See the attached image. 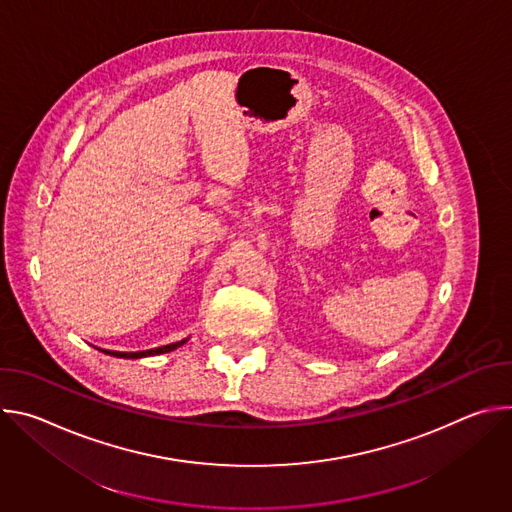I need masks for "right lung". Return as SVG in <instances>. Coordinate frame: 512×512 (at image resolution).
<instances>
[{"instance_id":"1","label":"right lung","mask_w":512,"mask_h":512,"mask_svg":"<svg viewBox=\"0 0 512 512\" xmlns=\"http://www.w3.org/2000/svg\"><path fill=\"white\" fill-rule=\"evenodd\" d=\"M182 344H186V340H180V342H174V344H166V346H160V348H152V350H141V352H117V350H103V352H107L111 356H117V358H143V356H156V354L172 352V350H176Z\"/></svg>"}]
</instances>
